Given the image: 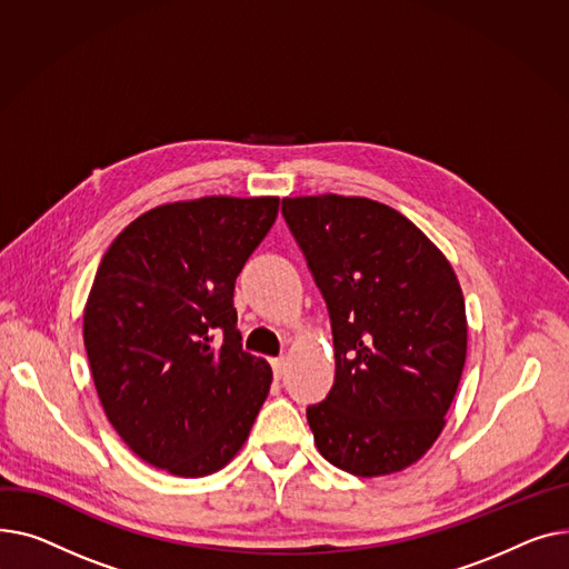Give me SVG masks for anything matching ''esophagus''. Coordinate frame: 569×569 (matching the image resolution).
Returning <instances> with one entry per match:
<instances>
[{
  "label": "esophagus",
  "instance_id": "1",
  "mask_svg": "<svg viewBox=\"0 0 569 569\" xmlns=\"http://www.w3.org/2000/svg\"><path fill=\"white\" fill-rule=\"evenodd\" d=\"M271 367H273L276 379H282V377H284V367H287L284 358H271Z\"/></svg>",
  "mask_w": 569,
  "mask_h": 569
}]
</instances>
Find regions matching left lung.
<instances>
[{
	"label": "left lung",
	"mask_w": 569,
	"mask_h": 569,
	"mask_svg": "<svg viewBox=\"0 0 569 569\" xmlns=\"http://www.w3.org/2000/svg\"><path fill=\"white\" fill-rule=\"evenodd\" d=\"M319 287L336 381L308 407L319 452L375 478L439 439L466 360L463 296L450 261L399 211L365 197L282 199Z\"/></svg>",
	"instance_id": "left-lung-1"
}]
</instances>
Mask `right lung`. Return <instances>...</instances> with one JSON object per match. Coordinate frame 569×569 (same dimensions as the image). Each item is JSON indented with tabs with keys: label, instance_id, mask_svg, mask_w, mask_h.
Instances as JSON below:
<instances>
[{
	"label": "right lung",
	"instance_id": "add662e5",
	"mask_svg": "<svg viewBox=\"0 0 569 569\" xmlns=\"http://www.w3.org/2000/svg\"><path fill=\"white\" fill-rule=\"evenodd\" d=\"M278 197H202L147 211L112 241L84 308L100 405L123 443L181 478L241 450L271 365L241 347L233 284Z\"/></svg>",
	"mask_w": 569,
	"mask_h": 569
}]
</instances>
